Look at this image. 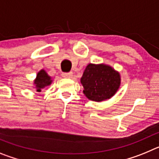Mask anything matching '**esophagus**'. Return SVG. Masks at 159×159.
<instances>
[{
	"instance_id": "34e87169",
	"label": "esophagus",
	"mask_w": 159,
	"mask_h": 159,
	"mask_svg": "<svg viewBox=\"0 0 159 159\" xmlns=\"http://www.w3.org/2000/svg\"><path fill=\"white\" fill-rule=\"evenodd\" d=\"M73 73L72 72H64L62 73V76L64 78H71L72 77Z\"/></svg>"
}]
</instances>
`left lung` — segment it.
<instances>
[{
    "instance_id": "1",
    "label": "left lung",
    "mask_w": 159,
    "mask_h": 159,
    "mask_svg": "<svg viewBox=\"0 0 159 159\" xmlns=\"http://www.w3.org/2000/svg\"><path fill=\"white\" fill-rule=\"evenodd\" d=\"M84 94L88 99L102 102L111 99L119 90L121 76L110 65L89 64L80 79Z\"/></svg>"
}]
</instances>
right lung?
I'll use <instances>...</instances> for the list:
<instances>
[{"instance_id":"add662e5","label":"right lung","mask_w":159,"mask_h":159,"mask_svg":"<svg viewBox=\"0 0 159 159\" xmlns=\"http://www.w3.org/2000/svg\"><path fill=\"white\" fill-rule=\"evenodd\" d=\"M52 83V80L50 75H48L45 70L41 69L36 75V79L34 80L35 88H36V92H40L43 88H46L47 86H49L50 84Z\"/></svg>"}]
</instances>
